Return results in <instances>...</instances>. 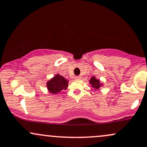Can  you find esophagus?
<instances>
[{
	"label": "esophagus",
	"instance_id": "1",
	"mask_svg": "<svg viewBox=\"0 0 147 147\" xmlns=\"http://www.w3.org/2000/svg\"><path fill=\"white\" fill-rule=\"evenodd\" d=\"M81 78H82V77H81L80 76H75V79H80Z\"/></svg>",
	"mask_w": 147,
	"mask_h": 147
}]
</instances>
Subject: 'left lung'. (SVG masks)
Segmentation results:
<instances>
[{"label":"left lung","mask_w":147,"mask_h":147,"mask_svg":"<svg viewBox=\"0 0 147 147\" xmlns=\"http://www.w3.org/2000/svg\"><path fill=\"white\" fill-rule=\"evenodd\" d=\"M90 84H92V86L95 88V89H98L100 87V83H99V81L96 79L95 77H92L90 80Z\"/></svg>","instance_id":"obj_1"}]
</instances>
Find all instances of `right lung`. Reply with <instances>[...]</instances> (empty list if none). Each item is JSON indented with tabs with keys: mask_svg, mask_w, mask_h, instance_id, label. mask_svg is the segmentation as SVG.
Returning <instances> with one entry per match:
<instances>
[{
	"mask_svg": "<svg viewBox=\"0 0 147 147\" xmlns=\"http://www.w3.org/2000/svg\"><path fill=\"white\" fill-rule=\"evenodd\" d=\"M49 91L53 94H57L62 90H65L68 87V81L63 76L57 75L47 83Z\"/></svg>",
	"mask_w": 147,
	"mask_h": 147,
	"instance_id": "right-lung-1",
	"label": "right lung"
}]
</instances>
